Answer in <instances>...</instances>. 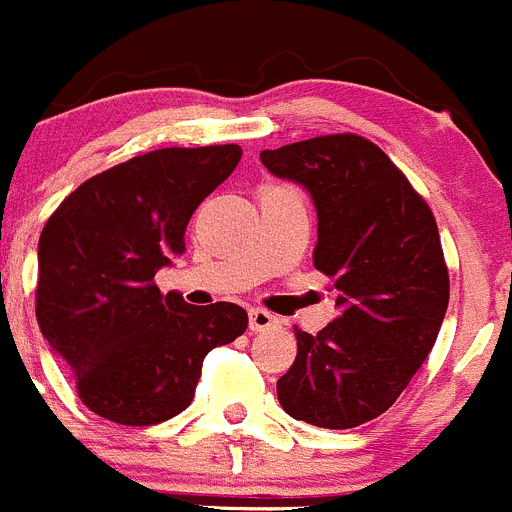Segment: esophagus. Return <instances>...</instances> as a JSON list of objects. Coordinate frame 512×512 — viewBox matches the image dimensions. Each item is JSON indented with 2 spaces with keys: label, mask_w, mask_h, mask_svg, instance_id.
<instances>
[{
  "label": "esophagus",
  "mask_w": 512,
  "mask_h": 512,
  "mask_svg": "<svg viewBox=\"0 0 512 512\" xmlns=\"http://www.w3.org/2000/svg\"><path fill=\"white\" fill-rule=\"evenodd\" d=\"M248 324H251V332H269V329L279 326V319L266 309H251Z\"/></svg>",
  "instance_id": "obj_1"
}]
</instances>
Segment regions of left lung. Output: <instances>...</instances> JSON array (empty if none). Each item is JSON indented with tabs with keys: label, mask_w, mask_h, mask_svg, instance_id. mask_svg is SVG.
<instances>
[{
	"label": "left lung",
	"mask_w": 512,
	"mask_h": 512,
	"mask_svg": "<svg viewBox=\"0 0 512 512\" xmlns=\"http://www.w3.org/2000/svg\"><path fill=\"white\" fill-rule=\"evenodd\" d=\"M261 163L301 183L319 216L314 266L339 291V316L276 382L294 420L349 430L394 405L430 354L450 301L440 231L425 198L372 140L319 135Z\"/></svg>",
	"instance_id": "8db88e82"
}]
</instances>
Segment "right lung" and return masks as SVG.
<instances>
[{
  "label": "right lung",
  "instance_id": "right-lung-1",
  "mask_svg": "<svg viewBox=\"0 0 512 512\" xmlns=\"http://www.w3.org/2000/svg\"><path fill=\"white\" fill-rule=\"evenodd\" d=\"M238 160L233 143L150 150L87 178L47 218L37 324L95 415L130 427L170 420L193 402L206 354L246 332L241 306H191L155 284Z\"/></svg>",
  "mask_w": 512,
  "mask_h": 512
}]
</instances>
